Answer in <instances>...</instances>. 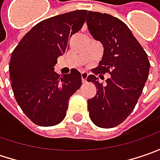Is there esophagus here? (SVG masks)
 <instances>
[{
	"mask_svg": "<svg viewBox=\"0 0 160 160\" xmlns=\"http://www.w3.org/2000/svg\"><path fill=\"white\" fill-rule=\"evenodd\" d=\"M87 77H88V74H87V73L83 72V73L81 74V78H82V82H83V83H86V81H87Z\"/></svg>",
	"mask_w": 160,
	"mask_h": 160,
	"instance_id": "34e87169",
	"label": "esophagus"
}]
</instances>
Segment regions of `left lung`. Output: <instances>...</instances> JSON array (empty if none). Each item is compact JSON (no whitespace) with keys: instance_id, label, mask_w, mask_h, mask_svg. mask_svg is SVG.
I'll return each mask as SVG.
<instances>
[{"instance_id":"1","label":"left lung","mask_w":160,"mask_h":160,"mask_svg":"<svg viewBox=\"0 0 160 160\" xmlns=\"http://www.w3.org/2000/svg\"><path fill=\"white\" fill-rule=\"evenodd\" d=\"M91 34L103 45V57L87 81L94 83L96 95L87 101L91 120L102 128H112L132 113L149 76L147 53L131 30L118 18L88 11ZM108 72L106 84L98 83L97 74ZM102 76H100V77Z\"/></svg>"}]
</instances>
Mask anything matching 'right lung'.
Returning <instances> with one entry per match:
<instances>
[{
	"mask_svg": "<svg viewBox=\"0 0 160 160\" xmlns=\"http://www.w3.org/2000/svg\"><path fill=\"white\" fill-rule=\"evenodd\" d=\"M87 10L78 9L44 19L17 45L9 61V79L18 104L35 125L52 126L64 119L69 98L82 84L72 68L59 76L54 66L68 47V40L83 28Z\"/></svg>",
	"mask_w": 160,
	"mask_h": 160,
	"instance_id": "1",
	"label": "right lung"
}]
</instances>
